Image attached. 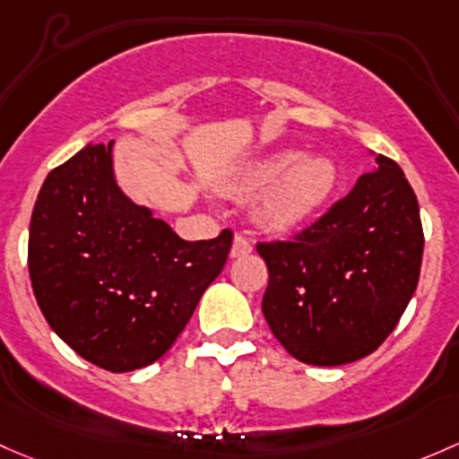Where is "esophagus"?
Here are the masks:
<instances>
[{
    "label": "esophagus",
    "mask_w": 459,
    "mask_h": 459,
    "mask_svg": "<svg viewBox=\"0 0 459 459\" xmlns=\"http://www.w3.org/2000/svg\"><path fill=\"white\" fill-rule=\"evenodd\" d=\"M253 253V244H250V239H246L244 235H235L233 238V246H230V257L238 259V257H244V255Z\"/></svg>",
    "instance_id": "obj_1"
}]
</instances>
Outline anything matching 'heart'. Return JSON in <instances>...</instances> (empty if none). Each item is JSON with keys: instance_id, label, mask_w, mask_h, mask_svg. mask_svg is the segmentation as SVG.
<instances>
[{"instance_id": "b5f03b06", "label": "heart", "mask_w": 459, "mask_h": 459, "mask_svg": "<svg viewBox=\"0 0 459 459\" xmlns=\"http://www.w3.org/2000/svg\"><path fill=\"white\" fill-rule=\"evenodd\" d=\"M339 182L334 162L325 156H301L294 149L268 153L250 165L242 186L248 193H264L259 217L270 229L288 230L310 220L325 206Z\"/></svg>"}]
</instances>
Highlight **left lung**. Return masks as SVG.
<instances>
[{
	"label": "left lung",
	"instance_id": "left-lung-1",
	"mask_svg": "<svg viewBox=\"0 0 459 459\" xmlns=\"http://www.w3.org/2000/svg\"><path fill=\"white\" fill-rule=\"evenodd\" d=\"M422 248L416 193L403 169L376 156L374 171L292 242L257 244L268 266L262 312L274 339L318 368L371 354L416 292Z\"/></svg>",
	"mask_w": 459,
	"mask_h": 459
}]
</instances>
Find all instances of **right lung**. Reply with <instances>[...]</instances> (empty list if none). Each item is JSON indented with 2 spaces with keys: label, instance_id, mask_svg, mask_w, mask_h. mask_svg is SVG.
I'll return each instance as SVG.
<instances>
[{
  "label": "right lung",
  "instance_id": "right-lung-1",
  "mask_svg": "<svg viewBox=\"0 0 459 459\" xmlns=\"http://www.w3.org/2000/svg\"><path fill=\"white\" fill-rule=\"evenodd\" d=\"M114 143L88 144L52 169L28 238L32 290L79 356L108 371L156 363L224 268L233 233L186 242L120 191Z\"/></svg>",
  "mask_w": 459,
  "mask_h": 459
}]
</instances>
